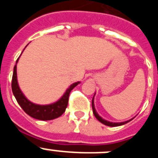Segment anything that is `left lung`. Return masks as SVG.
Masks as SVG:
<instances>
[{
    "mask_svg": "<svg viewBox=\"0 0 158 158\" xmlns=\"http://www.w3.org/2000/svg\"><path fill=\"white\" fill-rule=\"evenodd\" d=\"M95 94H96V93H95ZM95 94H94V96H95ZM92 107H93V114H94L95 117H96V118H97V119H98V120L101 123L104 124V125H106V126H108V127L122 126V125H124V124L127 123L128 122H130V121L131 120V119H129V120L125 121V122L113 123V122H110V121H107V120H106V119H104V118H103L101 116H100V115H99L98 113L96 112V108H95V105H94V96H93V100H92Z\"/></svg>",
    "mask_w": 158,
    "mask_h": 158,
    "instance_id": "obj_1",
    "label": "left lung"
}]
</instances>
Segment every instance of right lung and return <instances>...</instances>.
<instances>
[{
  "mask_svg": "<svg viewBox=\"0 0 158 158\" xmlns=\"http://www.w3.org/2000/svg\"><path fill=\"white\" fill-rule=\"evenodd\" d=\"M27 47V46H26ZM25 49V48H24ZM23 49V50H24ZM20 57V56H19ZM19 58H17L16 62V65L14 66L13 75H12V90L13 93L15 98L16 99V101L19 106L23 108V111L27 113V115H30L32 118L40 119V120H51L54 118H56L65 112V108L68 105V101H69V96L70 91L74 87H76L78 84H80V81H77L73 83L66 91L65 92L62 96L56 102L52 103L50 104H45V105H41V104H34L27 100V98L24 96L21 89H19V84L17 81V73H16V65L19 61Z\"/></svg>",
  "mask_w": 158,
  "mask_h": 158,
  "instance_id": "1",
  "label": "right lung"
}]
</instances>
